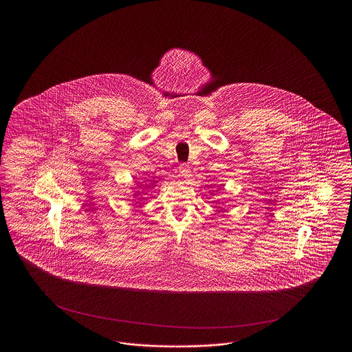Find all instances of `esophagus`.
<instances>
[{
    "label": "esophagus",
    "instance_id": "obj_1",
    "mask_svg": "<svg viewBox=\"0 0 352 352\" xmlns=\"http://www.w3.org/2000/svg\"><path fill=\"white\" fill-rule=\"evenodd\" d=\"M178 173H179V175L184 178V179H188L190 177H191V171H190V168L187 166V165H184L182 164L179 168H178Z\"/></svg>",
    "mask_w": 352,
    "mask_h": 352
}]
</instances>
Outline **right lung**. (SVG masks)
<instances>
[{
	"mask_svg": "<svg viewBox=\"0 0 352 352\" xmlns=\"http://www.w3.org/2000/svg\"><path fill=\"white\" fill-rule=\"evenodd\" d=\"M157 182L158 181H151V182L146 181V184H140V187H134L133 190H135V191H134L133 198H135L134 201H137L135 203L145 201L146 198H144L142 195H145V192H148L151 190V187L155 186Z\"/></svg>",
	"mask_w": 352,
	"mask_h": 352,
	"instance_id": "1",
	"label": "right lung"
}]
</instances>
